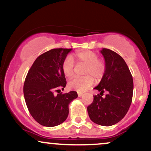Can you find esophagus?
Returning <instances> with one entry per match:
<instances>
[{
  "instance_id": "1",
  "label": "esophagus",
  "mask_w": 151,
  "mask_h": 151,
  "mask_svg": "<svg viewBox=\"0 0 151 151\" xmlns=\"http://www.w3.org/2000/svg\"><path fill=\"white\" fill-rule=\"evenodd\" d=\"M77 94H78V96H79V97H81V96H82L83 93H80V92H78Z\"/></svg>"
}]
</instances>
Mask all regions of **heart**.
<instances>
[{
  "label": "heart",
  "instance_id": "heart-1",
  "mask_svg": "<svg viewBox=\"0 0 151 151\" xmlns=\"http://www.w3.org/2000/svg\"><path fill=\"white\" fill-rule=\"evenodd\" d=\"M79 62L85 64L84 74L82 77H74L68 82L69 89L75 90L79 92H84L93 84V79L100 80L104 75L106 65L103 60L99 59L97 53L91 50L77 52L74 54ZM74 62L71 56L65 58L62 64V70L65 77H72L74 73Z\"/></svg>",
  "mask_w": 151,
  "mask_h": 151
}]
</instances>
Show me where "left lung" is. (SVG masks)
<instances>
[{
    "label": "left lung",
    "mask_w": 151,
    "mask_h": 151,
    "mask_svg": "<svg viewBox=\"0 0 151 151\" xmlns=\"http://www.w3.org/2000/svg\"><path fill=\"white\" fill-rule=\"evenodd\" d=\"M101 53L106 65V72L95 89L99 94L87 107L89 116L95 124L110 126L117 124L129 111L132 102L133 77L126 62L116 52L103 48ZM104 91L108 92L102 97Z\"/></svg>",
    "instance_id": "left-lung-1"
}]
</instances>
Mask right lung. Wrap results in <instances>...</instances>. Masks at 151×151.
Instances as JSON below:
<instances>
[{
    "mask_svg": "<svg viewBox=\"0 0 151 151\" xmlns=\"http://www.w3.org/2000/svg\"><path fill=\"white\" fill-rule=\"evenodd\" d=\"M72 49L50 50L36 59L26 76L24 97L31 116L40 125L53 127L63 123L69 114V104L77 98V91L54 95L67 84L62 70L63 60Z\"/></svg>",
    "mask_w": 151,
    "mask_h": 151,
    "instance_id": "1",
    "label": "right lung"
}]
</instances>
